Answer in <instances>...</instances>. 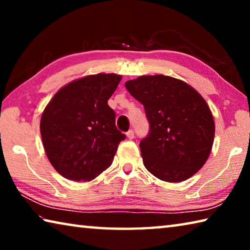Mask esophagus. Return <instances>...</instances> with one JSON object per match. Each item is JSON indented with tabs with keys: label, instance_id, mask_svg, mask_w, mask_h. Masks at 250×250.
I'll return each mask as SVG.
<instances>
[{
	"label": "esophagus",
	"instance_id": "esophagus-1",
	"mask_svg": "<svg viewBox=\"0 0 250 250\" xmlns=\"http://www.w3.org/2000/svg\"><path fill=\"white\" fill-rule=\"evenodd\" d=\"M126 137H128L129 139H133L134 138V131L132 129L129 130L128 132H126Z\"/></svg>",
	"mask_w": 250,
	"mask_h": 250
}]
</instances>
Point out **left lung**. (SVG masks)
<instances>
[{"instance_id": "8db88e82", "label": "left lung", "mask_w": 250, "mask_h": 250, "mask_svg": "<svg viewBox=\"0 0 250 250\" xmlns=\"http://www.w3.org/2000/svg\"><path fill=\"white\" fill-rule=\"evenodd\" d=\"M125 88L143 104L150 130L140 141L143 163L158 179L176 183L204 166L214 142L215 125L206 101L180 79L141 76Z\"/></svg>"}]
</instances>
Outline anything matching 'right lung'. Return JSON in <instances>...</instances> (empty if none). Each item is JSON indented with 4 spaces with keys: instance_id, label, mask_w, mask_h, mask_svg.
Here are the masks:
<instances>
[{
    "instance_id": "obj_1",
    "label": "right lung",
    "mask_w": 250,
    "mask_h": 250,
    "mask_svg": "<svg viewBox=\"0 0 250 250\" xmlns=\"http://www.w3.org/2000/svg\"><path fill=\"white\" fill-rule=\"evenodd\" d=\"M121 76L98 74L62 87L45 108L41 134L46 155L59 174L91 181L111 166L125 134L117 129L108 100Z\"/></svg>"
}]
</instances>
